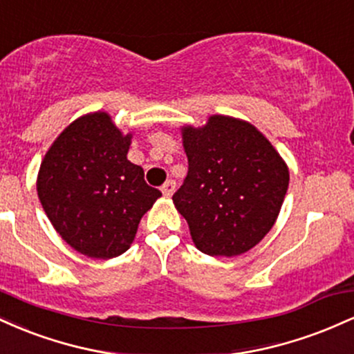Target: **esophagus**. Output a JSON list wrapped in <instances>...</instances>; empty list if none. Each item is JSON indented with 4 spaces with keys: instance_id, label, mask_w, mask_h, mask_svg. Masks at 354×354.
<instances>
[{
    "instance_id": "34e87169",
    "label": "esophagus",
    "mask_w": 354,
    "mask_h": 354,
    "mask_svg": "<svg viewBox=\"0 0 354 354\" xmlns=\"http://www.w3.org/2000/svg\"><path fill=\"white\" fill-rule=\"evenodd\" d=\"M174 189H176V183H174L173 180H168L163 186H161V191H163L165 196H171V194L174 193Z\"/></svg>"
}]
</instances>
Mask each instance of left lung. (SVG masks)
Here are the masks:
<instances>
[{
	"mask_svg": "<svg viewBox=\"0 0 354 354\" xmlns=\"http://www.w3.org/2000/svg\"><path fill=\"white\" fill-rule=\"evenodd\" d=\"M188 174L173 194L191 238L211 256H238L273 228L290 173L254 126L211 116L203 128L183 129Z\"/></svg>",
	"mask_w": 354,
	"mask_h": 354,
	"instance_id": "1",
	"label": "left lung"
}]
</instances>
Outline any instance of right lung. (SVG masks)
Returning a JSON list of instances; mask_svg holds the SVG:
<instances>
[{
	"label": "right lung",
	"instance_id": "right-lung-1",
	"mask_svg": "<svg viewBox=\"0 0 354 354\" xmlns=\"http://www.w3.org/2000/svg\"><path fill=\"white\" fill-rule=\"evenodd\" d=\"M131 138L106 113L71 123L53 143L38 174V196L59 236L89 258L120 256L143 214L161 196L141 166L126 158Z\"/></svg>",
	"mask_w": 354,
	"mask_h": 354
}]
</instances>
